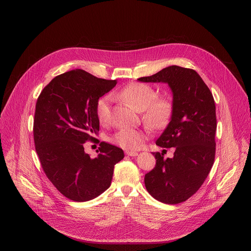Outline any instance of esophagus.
<instances>
[{
	"label": "esophagus",
	"mask_w": 251,
	"mask_h": 251,
	"mask_svg": "<svg viewBox=\"0 0 251 251\" xmlns=\"http://www.w3.org/2000/svg\"><path fill=\"white\" fill-rule=\"evenodd\" d=\"M125 154H126V155H128V156H131V157H135V156H137V155H138V153H137V152H135V151H126V152H125Z\"/></svg>",
	"instance_id": "obj_1"
}]
</instances>
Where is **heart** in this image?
Instances as JSON below:
<instances>
[{"label": "heart", "instance_id": "heart-1", "mask_svg": "<svg viewBox=\"0 0 251 251\" xmlns=\"http://www.w3.org/2000/svg\"><path fill=\"white\" fill-rule=\"evenodd\" d=\"M115 96L125 101L133 108L142 112L143 121L149 128H164L173 113V101L168 96L157 97L156 90L148 84L133 82L127 84ZM111 97L104 95L96 103V115L100 123L104 124L110 117ZM146 138V133L139 129H122L116 132L110 141L113 144L128 150L136 149Z\"/></svg>", "mask_w": 251, "mask_h": 251}]
</instances>
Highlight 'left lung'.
I'll use <instances>...</instances> for the list:
<instances>
[{
    "instance_id": "8db88e82",
    "label": "left lung",
    "mask_w": 251,
    "mask_h": 251,
    "mask_svg": "<svg viewBox=\"0 0 251 251\" xmlns=\"http://www.w3.org/2000/svg\"><path fill=\"white\" fill-rule=\"evenodd\" d=\"M141 82L167 83L173 94L171 120L156 145L175 148L174 157L154 153L155 168L145 175V186L156 200L169 204L191 198L206 178L216 155V104L197 71L177 65L138 78Z\"/></svg>"
}]
</instances>
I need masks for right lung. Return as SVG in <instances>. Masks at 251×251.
Returning a JSON list of instances; mask_svg holds the SVG:
<instances>
[{"label": "right lung", "mask_w": 251, "mask_h": 251, "mask_svg": "<svg viewBox=\"0 0 251 251\" xmlns=\"http://www.w3.org/2000/svg\"><path fill=\"white\" fill-rule=\"evenodd\" d=\"M117 80L97 78L82 69L54 77L35 105L33 139L42 167L53 186L67 199L87 201L111 185L122 149L101 142L92 159L84 143L99 131L96 103ZM98 151V150H97Z\"/></svg>", "instance_id": "1"}]
</instances>
